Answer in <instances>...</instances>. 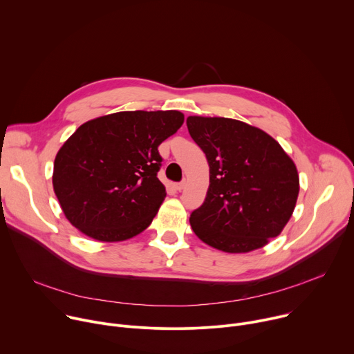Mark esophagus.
Listing matches in <instances>:
<instances>
[{
    "label": "esophagus",
    "mask_w": 354,
    "mask_h": 354,
    "mask_svg": "<svg viewBox=\"0 0 354 354\" xmlns=\"http://www.w3.org/2000/svg\"><path fill=\"white\" fill-rule=\"evenodd\" d=\"M185 187H186V182H185V180H182V182H179V183L176 185V189H178V190H183Z\"/></svg>",
    "instance_id": "1"
}]
</instances>
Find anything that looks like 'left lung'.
<instances>
[{
  "label": "left lung",
  "instance_id": "obj_1",
  "mask_svg": "<svg viewBox=\"0 0 354 354\" xmlns=\"http://www.w3.org/2000/svg\"><path fill=\"white\" fill-rule=\"evenodd\" d=\"M187 130L210 167L205 203L190 214L194 234L228 254L280 235L299 192L295 164L263 130L227 118L189 116Z\"/></svg>",
  "mask_w": 354,
  "mask_h": 354
}]
</instances>
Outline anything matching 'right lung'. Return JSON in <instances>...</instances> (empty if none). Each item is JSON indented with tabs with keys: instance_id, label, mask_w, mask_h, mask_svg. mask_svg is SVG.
<instances>
[{
	"instance_id": "1",
	"label": "right lung",
	"mask_w": 354,
	"mask_h": 354,
	"mask_svg": "<svg viewBox=\"0 0 354 354\" xmlns=\"http://www.w3.org/2000/svg\"><path fill=\"white\" fill-rule=\"evenodd\" d=\"M183 120L178 111H134L81 124L55 160L53 189L66 218L102 242L142 232L167 196L158 145Z\"/></svg>"
}]
</instances>
